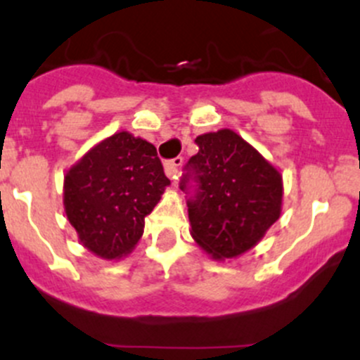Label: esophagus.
Instances as JSON below:
<instances>
[{
    "label": "esophagus",
    "mask_w": 360,
    "mask_h": 360,
    "mask_svg": "<svg viewBox=\"0 0 360 360\" xmlns=\"http://www.w3.org/2000/svg\"><path fill=\"white\" fill-rule=\"evenodd\" d=\"M181 162H184V159H181V158H175V159H172V161H168V162H166V165H165L166 175H168L169 179H172L173 181L179 180Z\"/></svg>",
    "instance_id": "obj_1"
}]
</instances>
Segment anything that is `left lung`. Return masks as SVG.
<instances>
[{"label":"left lung","instance_id":"1","mask_svg":"<svg viewBox=\"0 0 360 360\" xmlns=\"http://www.w3.org/2000/svg\"><path fill=\"white\" fill-rule=\"evenodd\" d=\"M199 150L188 161L198 194L187 202L191 234L215 261L236 259L254 248L280 219L283 181L278 169L231 129L195 138Z\"/></svg>","mask_w":360,"mask_h":360}]
</instances>
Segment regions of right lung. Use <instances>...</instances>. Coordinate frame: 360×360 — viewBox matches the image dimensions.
Returning a JSON list of instances; mask_svg holds the SVG:
<instances>
[{"label":"right lung","mask_w":360,"mask_h":360,"mask_svg":"<svg viewBox=\"0 0 360 360\" xmlns=\"http://www.w3.org/2000/svg\"><path fill=\"white\" fill-rule=\"evenodd\" d=\"M168 185L154 145L119 131L68 169L64 212L89 252L119 261L136 247L145 217L161 201Z\"/></svg>","instance_id":"1"}]
</instances>
